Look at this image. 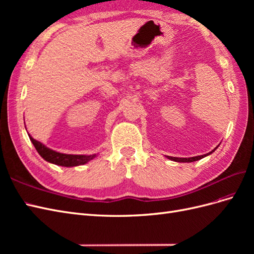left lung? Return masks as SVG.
Returning <instances> with one entry per match:
<instances>
[{
	"instance_id": "8db88e82",
	"label": "left lung",
	"mask_w": 254,
	"mask_h": 254,
	"mask_svg": "<svg viewBox=\"0 0 254 254\" xmlns=\"http://www.w3.org/2000/svg\"><path fill=\"white\" fill-rule=\"evenodd\" d=\"M218 147V146H217ZM217 147H215L212 151H210L209 153H206V155H202V156H196V157H191V158H177V157H170V156H166V158L167 159H170V160H172V161H175V162H181V163H186V162H194V161H198V160H200V159H202V158H204V157H206V156H209V155H211L212 152H214L215 150L217 149Z\"/></svg>"
}]
</instances>
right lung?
<instances>
[{"mask_svg":"<svg viewBox=\"0 0 254 254\" xmlns=\"http://www.w3.org/2000/svg\"><path fill=\"white\" fill-rule=\"evenodd\" d=\"M28 136L30 141L34 144L38 153H39L45 161L59 166L73 167L83 165L96 157V153H94V155H67V153H61L47 147V146L42 144L41 142L35 140L29 133Z\"/></svg>","mask_w":254,"mask_h":254,"instance_id":"add662e5","label":"right lung"}]
</instances>
